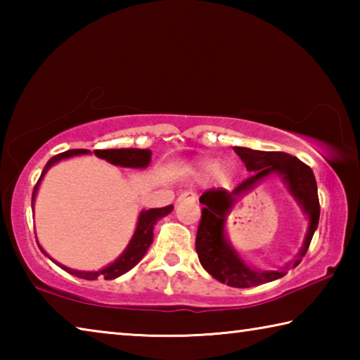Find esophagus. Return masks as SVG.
I'll return each instance as SVG.
<instances>
[{
    "label": "esophagus",
    "mask_w": 360,
    "mask_h": 360,
    "mask_svg": "<svg viewBox=\"0 0 360 360\" xmlns=\"http://www.w3.org/2000/svg\"><path fill=\"white\" fill-rule=\"evenodd\" d=\"M197 198H198L197 193L193 191H186L179 195L178 202H197Z\"/></svg>",
    "instance_id": "obj_1"
}]
</instances>
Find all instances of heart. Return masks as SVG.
Instances as JSON below:
<instances>
[{"label": "heart", "mask_w": 360, "mask_h": 360, "mask_svg": "<svg viewBox=\"0 0 360 360\" xmlns=\"http://www.w3.org/2000/svg\"><path fill=\"white\" fill-rule=\"evenodd\" d=\"M202 172H203L205 174L214 173V176H217V178H222V176L225 174V169H224V168H217L212 162L203 163V165H202Z\"/></svg>", "instance_id": "b5f03b06"}]
</instances>
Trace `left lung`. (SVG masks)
<instances>
[{
    "instance_id": "8db88e82",
    "label": "left lung",
    "mask_w": 360,
    "mask_h": 360,
    "mask_svg": "<svg viewBox=\"0 0 360 360\" xmlns=\"http://www.w3.org/2000/svg\"><path fill=\"white\" fill-rule=\"evenodd\" d=\"M233 150L245 162L248 172H251L252 174L240 182L231 192L225 191L222 187H214L203 192L202 197H200V203L203 205V210L197 230L195 249H197L200 264L212 278L231 285V288L243 289L283 278L288 273L289 266H284L276 271L252 270L251 266H248L240 259L235 249L229 245L224 235V225L235 197L251 188L255 182L264 179L268 174L276 173L283 176L290 193L294 195L309 217L308 235L304 238L300 254L290 264L292 268L300 264L303 255L308 251L314 230L318 229L319 224L321 206L313 169L304 165L302 160H298L297 157L285 154V152H265L248 148H233Z\"/></svg>"
}]
</instances>
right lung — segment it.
Returning <instances> with one entry per match:
<instances>
[{
  "label": "right lung",
  "instance_id": "obj_1",
  "mask_svg": "<svg viewBox=\"0 0 360 360\" xmlns=\"http://www.w3.org/2000/svg\"><path fill=\"white\" fill-rule=\"evenodd\" d=\"M87 152H89L87 149H71V150L62 152V154L53 155L51 160L46 163V167H44V169H42L39 179H38V182H36V186L33 188L32 205L34 202L36 191H38V186H39L41 179H42V176L46 174L47 169L51 168L53 163L62 160V158L87 154ZM95 155H98L100 158H105V160H108L109 163H112V165L127 167V168H146L150 162L152 152L149 149H105V150L96 149ZM172 211H173V205L163 206V208H152V210H148V211H143L141 214H139L135 235H133L130 245L127 246L125 251L122 252L120 257L115 260L114 264L108 265L106 268H103V270H100V271H77V270H71V268H66V266L60 265V264L58 265L62 266L63 270L71 273V275H75L77 278H82V279H89V281H94V279L100 278V276H103L105 279L119 278L120 275H124V273L131 270V268L135 266L138 262L144 257V254L148 252V249H149L150 243H152V236H154L155 222L160 217L169 214ZM39 249L46 254V251L41 246H39ZM47 257H49V255H47ZM49 259H51V257H49ZM56 264H57V262H56Z\"/></svg>",
  "mask_w": 360,
  "mask_h": 360
}]
</instances>
